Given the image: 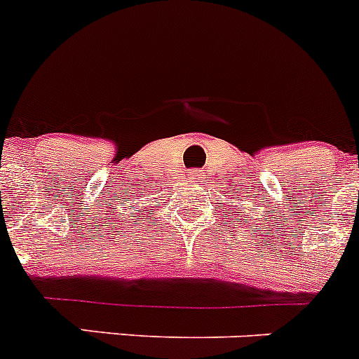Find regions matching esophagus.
I'll list each match as a JSON object with an SVG mask.
<instances>
[{
  "instance_id": "34e87169",
  "label": "esophagus",
  "mask_w": 359,
  "mask_h": 359,
  "mask_svg": "<svg viewBox=\"0 0 359 359\" xmlns=\"http://www.w3.org/2000/svg\"><path fill=\"white\" fill-rule=\"evenodd\" d=\"M187 173H189V179H196V177H198V170H191V172Z\"/></svg>"
}]
</instances>
